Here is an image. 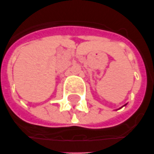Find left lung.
I'll list each match as a JSON object with an SVG mask.
<instances>
[{
	"mask_svg": "<svg viewBox=\"0 0 154 154\" xmlns=\"http://www.w3.org/2000/svg\"><path fill=\"white\" fill-rule=\"evenodd\" d=\"M126 105H127V104H126ZM126 105H124V106H126Z\"/></svg>",
	"mask_w": 154,
	"mask_h": 154,
	"instance_id": "obj_1",
	"label": "left lung"
}]
</instances>
